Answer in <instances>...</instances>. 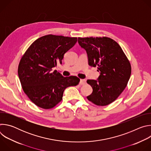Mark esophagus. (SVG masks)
<instances>
[{"label": "esophagus", "instance_id": "1", "mask_svg": "<svg viewBox=\"0 0 151 151\" xmlns=\"http://www.w3.org/2000/svg\"><path fill=\"white\" fill-rule=\"evenodd\" d=\"M80 85H84L86 83V80L85 79H81L80 82H79Z\"/></svg>", "mask_w": 151, "mask_h": 151}]
</instances>
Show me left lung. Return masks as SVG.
Instances as JSON below:
<instances>
[{"label": "left lung", "mask_w": 151, "mask_h": 151, "mask_svg": "<svg viewBox=\"0 0 151 151\" xmlns=\"http://www.w3.org/2000/svg\"><path fill=\"white\" fill-rule=\"evenodd\" d=\"M78 43L87 52L89 65L100 72L97 80H87L93 93L87 98L97 106L108 105L125 88L130 63L118 43L109 37H78Z\"/></svg>", "instance_id": "1"}]
</instances>
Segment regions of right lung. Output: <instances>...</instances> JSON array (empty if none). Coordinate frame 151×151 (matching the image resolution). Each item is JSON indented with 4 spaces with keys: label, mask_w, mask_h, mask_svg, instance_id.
Wrapping results in <instances>:
<instances>
[{
    "label": "right lung",
    "mask_w": 151,
    "mask_h": 151,
    "mask_svg": "<svg viewBox=\"0 0 151 151\" xmlns=\"http://www.w3.org/2000/svg\"><path fill=\"white\" fill-rule=\"evenodd\" d=\"M76 42L77 37L44 36L36 39L21 58L18 69L21 86L38 107L52 108L63 99L64 90L79 83L80 79L75 76L64 77L52 70Z\"/></svg>",
    "instance_id": "obj_1"
}]
</instances>
